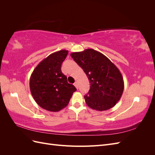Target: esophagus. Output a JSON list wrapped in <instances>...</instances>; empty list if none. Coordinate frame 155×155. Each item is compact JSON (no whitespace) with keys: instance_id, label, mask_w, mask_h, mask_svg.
I'll list each match as a JSON object with an SVG mask.
<instances>
[{"instance_id":"34e87169","label":"esophagus","mask_w":155,"mask_h":155,"mask_svg":"<svg viewBox=\"0 0 155 155\" xmlns=\"http://www.w3.org/2000/svg\"><path fill=\"white\" fill-rule=\"evenodd\" d=\"M74 85L76 87V88H77V89H78V82H75L74 83Z\"/></svg>"}]
</instances>
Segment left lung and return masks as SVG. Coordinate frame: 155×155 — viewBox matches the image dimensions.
<instances>
[{
    "label": "left lung",
    "instance_id": "left-lung-1",
    "mask_svg": "<svg viewBox=\"0 0 155 155\" xmlns=\"http://www.w3.org/2000/svg\"><path fill=\"white\" fill-rule=\"evenodd\" d=\"M70 55L90 81V90L84 96L87 105L99 111L113 107L120 100L124 89L119 69L105 55L91 48Z\"/></svg>",
    "mask_w": 155,
    "mask_h": 155
}]
</instances>
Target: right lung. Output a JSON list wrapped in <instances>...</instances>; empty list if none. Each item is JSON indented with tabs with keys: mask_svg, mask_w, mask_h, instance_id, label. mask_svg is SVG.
<instances>
[{
	"mask_svg": "<svg viewBox=\"0 0 155 155\" xmlns=\"http://www.w3.org/2000/svg\"><path fill=\"white\" fill-rule=\"evenodd\" d=\"M68 51L61 50L50 54L39 63L30 79L31 95L41 107L58 112L66 107L76 88L67 81L61 68Z\"/></svg>",
	"mask_w": 155,
	"mask_h": 155,
	"instance_id": "obj_1",
	"label": "right lung"
}]
</instances>
